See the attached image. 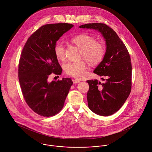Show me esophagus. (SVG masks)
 Segmentation results:
<instances>
[{"mask_svg":"<svg viewBox=\"0 0 152 152\" xmlns=\"http://www.w3.org/2000/svg\"><path fill=\"white\" fill-rule=\"evenodd\" d=\"M73 83L74 84H77V83H80V81L79 80H77V79H74V80H73Z\"/></svg>","mask_w":152,"mask_h":152,"instance_id":"34e87169","label":"esophagus"}]
</instances>
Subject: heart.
Here are the masks:
<instances>
[{"label":"heart","mask_w":152,"mask_h":152,"mask_svg":"<svg viewBox=\"0 0 152 152\" xmlns=\"http://www.w3.org/2000/svg\"><path fill=\"white\" fill-rule=\"evenodd\" d=\"M72 41L82 51L83 57L91 64H97L102 59L105 49L104 45L93 36L87 34L77 35L72 38ZM55 55L59 60L65 58V47L62 42H58L54 46ZM87 66L83 61L69 62L64 65L66 73L76 78H82L86 72Z\"/></svg>","instance_id":"obj_1"}]
</instances>
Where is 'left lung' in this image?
Wrapping results in <instances>:
<instances>
[{
  "instance_id": "1",
  "label": "left lung",
  "mask_w": 152,
  "mask_h": 152,
  "mask_svg": "<svg viewBox=\"0 0 152 152\" xmlns=\"http://www.w3.org/2000/svg\"><path fill=\"white\" fill-rule=\"evenodd\" d=\"M100 32L105 41L106 51L94 73L107 79L104 83L89 80L87 92L88 106L94 113L109 116L121 108L128 97L132 86L131 58L124 42L117 33L103 23H89L79 26ZM103 79V78H102Z\"/></svg>"
}]
</instances>
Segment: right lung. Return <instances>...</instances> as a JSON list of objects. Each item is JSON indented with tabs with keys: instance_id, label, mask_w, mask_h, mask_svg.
<instances>
[{
	"instance_id": "add662e5",
	"label": "right lung",
	"mask_w": 152,
	"mask_h": 152,
	"mask_svg": "<svg viewBox=\"0 0 152 152\" xmlns=\"http://www.w3.org/2000/svg\"><path fill=\"white\" fill-rule=\"evenodd\" d=\"M73 27L68 23L42 26L28 38L23 49L18 68L20 85L25 101L39 115L51 117L61 111L73 84L70 78L47 80L52 73H62L53 48Z\"/></svg>"
}]
</instances>
